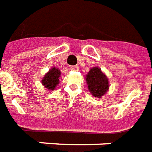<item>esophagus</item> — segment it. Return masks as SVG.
<instances>
[{"label":"esophagus","instance_id":"34e87169","mask_svg":"<svg viewBox=\"0 0 152 152\" xmlns=\"http://www.w3.org/2000/svg\"><path fill=\"white\" fill-rule=\"evenodd\" d=\"M71 68V70H72V71H78L79 70V67L78 66H71L70 67Z\"/></svg>","mask_w":152,"mask_h":152}]
</instances>
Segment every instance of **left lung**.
<instances>
[{
    "mask_svg": "<svg viewBox=\"0 0 152 152\" xmlns=\"http://www.w3.org/2000/svg\"><path fill=\"white\" fill-rule=\"evenodd\" d=\"M88 88L95 97L101 98L109 91L110 84L108 77L98 67H91L85 76Z\"/></svg>",
    "mask_w": 152,
    "mask_h": 152,
    "instance_id": "obj_1",
    "label": "left lung"
}]
</instances>
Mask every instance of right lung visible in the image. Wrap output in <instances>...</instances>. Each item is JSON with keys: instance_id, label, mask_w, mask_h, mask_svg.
Masks as SVG:
<instances>
[{"instance_id": "right-lung-1", "label": "right lung", "mask_w": 152, "mask_h": 152, "mask_svg": "<svg viewBox=\"0 0 152 152\" xmlns=\"http://www.w3.org/2000/svg\"><path fill=\"white\" fill-rule=\"evenodd\" d=\"M61 72L59 68L52 67L48 72L46 73L42 79V85L48 91H53L59 83V76Z\"/></svg>"}]
</instances>
